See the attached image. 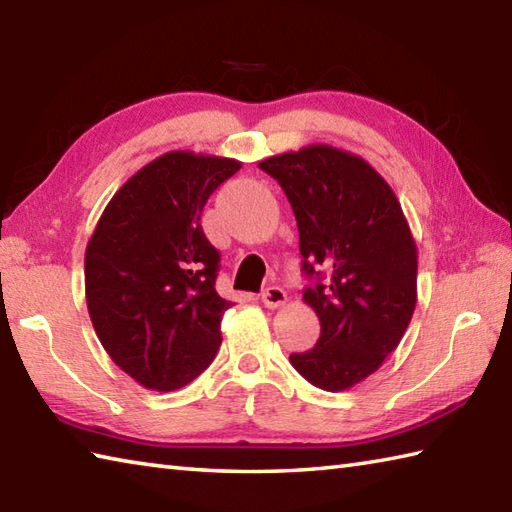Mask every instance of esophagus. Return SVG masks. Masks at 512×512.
Here are the masks:
<instances>
[{
	"label": "esophagus",
	"instance_id": "esophagus-1",
	"mask_svg": "<svg viewBox=\"0 0 512 512\" xmlns=\"http://www.w3.org/2000/svg\"><path fill=\"white\" fill-rule=\"evenodd\" d=\"M286 299H288V297H286V290L279 288V286L266 288V290L262 292V303H264L266 308H270V310L286 306Z\"/></svg>",
	"mask_w": 512,
	"mask_h": 512
}]
</instances>
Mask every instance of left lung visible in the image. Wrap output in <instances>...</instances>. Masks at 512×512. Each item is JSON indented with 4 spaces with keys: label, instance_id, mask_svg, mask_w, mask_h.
Masks as SVG:
<instances>
[{
    "label": "left lung",
    "instance_id": "obj_1",
    "mask_svg": "<svg viewBox=\"0 0 512 512\" xmlns=\"http://www.w3.org/2000/svg\"><path fill=\"white\" fill-rule=\"evenodd\" d=\"M292 204L303 273L325 284L303 290L321 336L290 354L297 372L325 391L361 383L396 350L418 301V248L387 180L361 156L308 145L259 162Z\"/></svg>",
    "mask_w": 512,
    "mask_h": 512
}]
</instances>
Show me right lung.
Returning a JSON list of instances; mask_svg holds the SVG:
<instances>
[{
    "instance_id": "obj_1",
    "label": "right lung",
    "mask_w": 512,
    "mask_h": 512,
    "mask_svg": "<svg viewBox=\"0 0 512 512\" xmlns=\"http://www.w3.org/2000/svg\"><path fill=\"white\" fill-rule=\"evenodd\" d=\"M242 169L235 158L167 151L105 206L85 248V301L105 352L138 385L173 391L198 378L233 306L215 290L220 253L200 215Z\"/></svg>"
}]
</instances>
